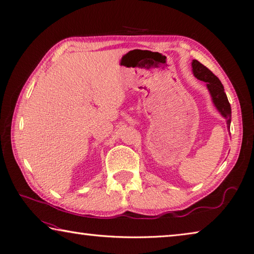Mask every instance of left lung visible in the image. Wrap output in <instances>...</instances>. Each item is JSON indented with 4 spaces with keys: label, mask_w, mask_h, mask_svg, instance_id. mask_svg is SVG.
<instances>
[{
    "label": "left lung",
    "mask_w": 254,
    "mask_h": 254,
    "mask_svg": "<svg viewBox=\"0 0 254 254\" xmlns=\"http://www.w3.org/2000/svg\"><path fill=\"white\" fill-rule=\"evenodd\" d=\"M191 67L193 75L196 76L198 80L203 81L207 83V87L212 97V102H213L215 108L219 110V113L222 115V117L225 118L227 128L229 129L232 121V109L226 94L224 92V86L221 83V81L216 75L212 73L207 67L203 66L202 64H200L196 60L192 61Z\"/></svg>",
    "instance_id": "obj_1"
}]
</instances>
